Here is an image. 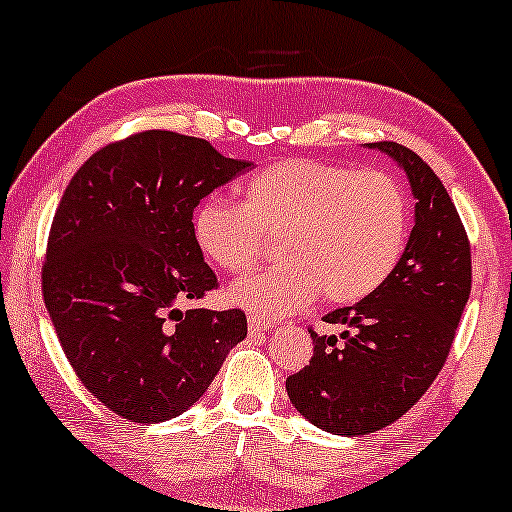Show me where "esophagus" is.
I'll return each mask as SVG.
<instances>
[{
	"instance_id": "34e87169",
	"label": "esophagus",
	"mask_w": 512,
	"mask_h": 512,
	"mask_svg": "<svg viewBox=\"0 0 512 512\" xmlns=\"http://www.w3.org/2000/svg\"><path fill=\"white\" fill-rule=\"evenodd\" d=\"M247 324H249V333H251V335H261V333H268L270 328H272L270 321H265V319H261V317H256V314H249Z\"/></svg>"
}]
</instances>
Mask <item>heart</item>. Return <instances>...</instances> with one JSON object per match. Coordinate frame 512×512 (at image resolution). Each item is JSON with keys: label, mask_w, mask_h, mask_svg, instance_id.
Returning a JSON list of instances; mask_svg holds the SVG:
<instances>
[{"label": "heart", "mask_w": 512, "mask_h": 512, "mask_svg": "<svg viewBox=\"0 0 512 512\" xmlns=\"http://www.w3.org/2000/svg\"><path fill=\"white\" fill-rule=\"evenodd\" d=\"M244 205L209 195L195 207L193 235L216 268H254L263 233H284V263L242 279L230 303L256 317H286L324 291L328 303L370 296L401 261L408 200L387 172L284 160L242 184Z\"/></svg>", "instance_id": "1"}]
</instances>
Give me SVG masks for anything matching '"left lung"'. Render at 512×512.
<instances>
[{"label":"left lung","instance_id":"8db88e82","mask_svg":"<svg viewBox=\"0 0 512 512\" xmlns=\"http://www.w3.org/2000/svg\"><path fill=\"white\" fill-rule=\"evenodd\" d=\"M405 172L415 226L394 272L356 305L328 312L340 335L310 328V366L286 377L291 403L335 436L380 431L415 405L450 354L471 296V244L443 181L396 142L368 144Z\"/></svg>","mask_w":512,"mask_h":512}]
</instances>
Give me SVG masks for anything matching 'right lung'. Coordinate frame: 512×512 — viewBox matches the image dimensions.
<instances>
[{"label":"right lung","instance_id":"1","mask_svg":"<svg viewBox=\"0 0 512 512\" xmlns=\"http://www.w3.org/2000/svg\"><path fill=\"white\" fill-rule=\"evenodd\" d=\"M251 165L149 130L93 153L62 193L41 291L74 373L118 417H179L247 338L242 310L179 305L216 286L193 209Z\"/></svg>","mask_w":512,"mask_h":512}]
</instances>
